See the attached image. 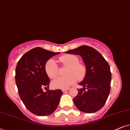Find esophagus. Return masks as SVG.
<instances>
[{
	"mask_svg": "<svg viewBox=\"0 0 130 130\" xmlns=\"http://www.w3.org/2000/svg\"><path fill=\"white\" fill-rule=\"evenodd\" d=\"M68 90H69V89H62V91H63V93H65L67 91H68Z\"/></svg>",
	"mask_w": 130,
	"mask_h": 130,
	"instance_id": "1",
	"label": "esophagus"
}]
</instances>
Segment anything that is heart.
Masks as SVG:
<instances>
[{"instance_id": "b5f03b06", "label": "heart", "mask_w": 130, "mask_h": 130, "mask_svg": "<svg viewBox=\"0 0 130 130\" xmlns=\"http://www.w3.org/2000/svg\"><path fill=\"white\" fill-rule=\"evenodd\" d=\"M63 67H67L65 71L66 77H60L53 81L52 86L55 89H66L77 81H81L86 75V68L83 64L79 63V59L73 55H65L59 58ZM44 70L48 77L55 79L59 74V69L56 62L52 59L48 60L44 66Z\"/></svg>"}]
</instances>
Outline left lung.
Here are the masks:
<instances>
[{
    "label": "left lung",
    "instance_id": "8db88e82",
    "mask_svg": "<svg viewBox=\"0 0 130 130\" xmlns=\"http://www.w3.org/2000/svg\"><path fill=\"white\" fill-rule=\"evenodd\" d=\"M65 53L80 55L86 66L85 78L79 84L84 88L77 89L74 104L86 113L98 111L105 105L110 92L111 72L108 63L96 49L86 45Z\"/></svg>",
    "mask_w": 130,
    "mask_h": 130
}]
</instances>
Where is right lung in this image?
Listing matches in <instances>:
<instances>
[{"label":"right lung","instance_id":"add662e5","mask_svg":"<svg viewBox=\"0 0 130 130\" xmlns=\"http://www.w3.org/2000/svg\"><path fill=\"white\" fill-rule=\"evenodd\" d=\"M59 53L36 47L25 53L17 63L15 81L19 95L27 109L34 115H51L56 109L63 94L60 89L43 91V88H49L51 82L45 72V64Z\"/></svg>","mask_w":130,"mask_h":130}]
</instances>
